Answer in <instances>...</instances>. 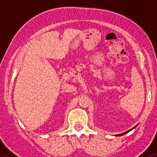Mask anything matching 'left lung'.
Instances as JSON below:
<instances>
[{"instance_id": "obj_1", "label": "left lung", "mask_w": 157, "mask_h": 157, "mask_svg": "<svg viewBox=\"0 0 157 157\" xmlns=\"http://www.w3.org/2000/svg\"><path fill=\"white\" fill-rule=\"evenodd\" d=\"M136 126H135L134 127H133V128L132 129H134V128H135V127H136ZM132 129H130V130H129V131H127V132H124V133H123V134H118V135H116V136H123V135H124V134H127V133H128L129 132H130V131H131V130Z\"/></svg>"}]
</instances>
